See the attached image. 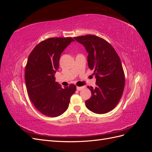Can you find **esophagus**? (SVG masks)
Segmentation results:
<instances>
[{
    "mask_svg": "<svg viewBox=\"0 0 152 152\" xmlns=\"http://www.w3.org/2000/svg\"><path fill=\"white\" fill-rule=\"evenodd\" d=\"M84 88V87H77V91H81Z\"/></svg>",
    "mask_w": 152,
    "mask_h": 152,
    "instance_id": "esophagus-1",
    "label": "esophagus"
}]
</instances>
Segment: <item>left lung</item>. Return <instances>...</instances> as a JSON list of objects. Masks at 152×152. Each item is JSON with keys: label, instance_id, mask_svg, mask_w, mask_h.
Masks as SVG:
<instances>
[{"label": "left lung", "instance_id": "obj_1", "mask_svg": "<svg viewBox=\"0 0 152 152\" xmlns=\"http://www.w3.org/2000/svg\"><path fill=\"white\" fill-rule=\"evenodd\" d=\"M88 54L87 63L96 79V87L87 86L91 97L86 101L90 111L103 114L111 111L120 101L125 86V76L120 58L107 41L93 35L74 37Z\"/></svg>", "mask_w": 152, "mask_h": 152}]
</instances>
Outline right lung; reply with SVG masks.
I'll return each instance as SVG.
<instances>
[{
    "instance_id": "right-lung-1",
    "label": "right lung",
    "mask_w": 152,
    "mask_h": 152,
    "mask_svg": "<svg viewBox=\"0 0 152 152\" xmlns=\"http://www.w3.org/2000/svg\"><path fill=\"white\" fill-rule=\"evenodd\" d=\"M71 37L50 38L40 42L29 55L25 68V82L32 103L45 115L56 117L68 108L76 86L64 88L55 82L54 75L63 50L72 42Z\"/></svg>"
}]
</instances>
